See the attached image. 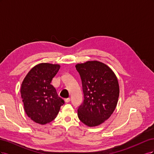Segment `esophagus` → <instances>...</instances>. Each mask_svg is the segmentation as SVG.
Instances as JSON below:
<instances>
[{
	"label": "esophagus",
	"instance_id": "obj_1",
	"mask_svg": "<svg viewBox=\"0 0 154 154\" xmlns=\"http://www.w3.org/2000/svg\"><path fill=\"white\" fill-rule=\"evenodd\" d=\"M70 101H71V100H70L69 97V98H66V99H65V101H66V103H69V102H70Z\"/></svg>",
	"mask_w": 154,
	"mask_h": 154
}]
</instances>
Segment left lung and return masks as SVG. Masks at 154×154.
I'll return each mask as SVG.
<instances>
[{
    "instance_id": "obj_1",
    "label": "left lung",
    "mask_w": 154,
    "mask_h": 154,
    "mask_svg": "<svg viewBox=\"0 0 154 154\" xmlns=\"http://www.w3.org/2000/svg\"><path fill=\"white\" fill-rule=\"evenodd\" d=\"M76 69L81 78L84 97L78 107V118L88 127L98 126L110 117L117 105L118 78L109 66L98 61L78 63Z\"/></svg>"
}]
</instances>
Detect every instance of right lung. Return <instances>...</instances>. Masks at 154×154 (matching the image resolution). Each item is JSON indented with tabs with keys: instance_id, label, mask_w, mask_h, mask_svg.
Listing matches in <instances>:
<instances>
[{
	"instance_id": "obj_1",
	"label": "right lung",
	"mask_w": 154,
	"mask_h": 154,
	"mask_svg": "<svg viewBox=\"0 0 154 154\" xmlns=\"http://www.w3.org/2000/svg\"><path fill=\"white\" fill-rule=\"evenodd\" d=\"M60 68L58 64L39 63L22 82L20 93L24 110L35 123L45 125L52 122L65 103L51 84Z\"/></svg>"
}]
</instances>
